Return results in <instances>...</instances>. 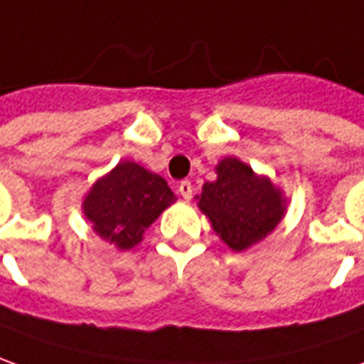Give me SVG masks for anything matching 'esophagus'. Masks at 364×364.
<instances>
[{"mask_svg": "<svg viewBox=\"0 0 364 364\" xmlns=\"http://www.w3.org/2000/svg\"><path fill=\"white\" fill-rule=\"evenodd\" d=\"M179 195H181L185 201H189L193 195V185L191 181H181L179 183Z\"/></svg>", "mask_w": 364, "mask_h": 364, "instance_id": "obj_1", "label": "esophagus"}]
</instances>
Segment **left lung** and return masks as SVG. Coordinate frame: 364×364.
<instances>
[{
  "mask_svg": "<svg viewBox=\"0 0 364 364\" xmlns=\"http://www.w3.org/2000/svg\"><path fill=\"white\" fill-rule=\"evenodd\" d=\"M215 173L195 199L217 237L239 253L273 233L289 205L283 189L233 155L217 163Z\"/></svg>",
  "mask_w": 364,
  "mask_h": 364,
  "instance_id": "obj_1",
  "label": "left lung"
}]
</instances>
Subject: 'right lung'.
Here are the masks:
<instances>
[{"label":"right lung","mask_w":364,"mask_h":364,"mask_svg":"<svg viewBox=\"0 0 364 364\" xmlns=\"http://www.w3.org/2000/svg\"><path fill=\"white\" fill-rule=\"evenodd\" d=\"M175 201V193L161 175L123 159L89 187L81 211L95 235L119 251H129Z\"/></svg>","instance_id":"1"}]
</instances>
